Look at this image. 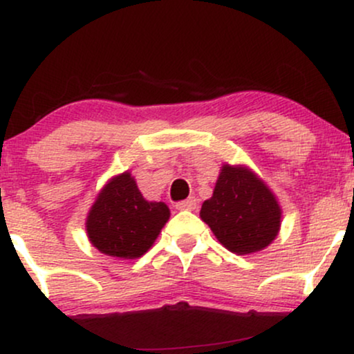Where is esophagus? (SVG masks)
Instances as JSON below:
<instances>
[{"instance_id": "34e87169", "label": "esophagus", "mask_w": 354, "mask_h": 354, "mask_svg": "<svg viewBox=\"0 0 354 354\" xmlns=\"http://www.w3.org/2000/svg\"><path fill=\"white\" fill-rule=\"evenodd\" d=\"M196 198H188V200L176 203V209H186V211H194L196 209Z\"/></svg>"}]
</instances>
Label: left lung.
Returning a JSON list of instances; mask_svg holds the SVG:
<instances>
[{
	"mask_svg": "<svg viewBox=\"0 0 354 354\" xmlns=\"http://www.w3.org/2000/svg\"><path fill=\"white\" fill-rule=\"evenodd\" d=\"M200 216L226 250L251 254L278 236L281 208L276 196L246 166L223 165L213 196L203 203Z\"/></svg>",
	"mask_w": 354,
	"mask_h": 354,
	"instance_id": "1",
	"label": "left lung"
}]
</instances>
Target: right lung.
Masks as SVG:
<instances>
[{
    "label": "right lung",
    "instance_id": "obj_1",
    "mask_svg": "<svg viewBox=\"0 0 354 354\" xmlns=\"http://www.w3.org/2000/svg\"><path fill=\"white\" fill-rule=\"evenodd\" d=\"M168 219V206L146 201L131 173L124 171L100 191L88 213L86 233L101 253L135 259L153 246Z\"/></svg>",
    "mask_w": 354,
    "mask_h": 354
}]
</instances>
